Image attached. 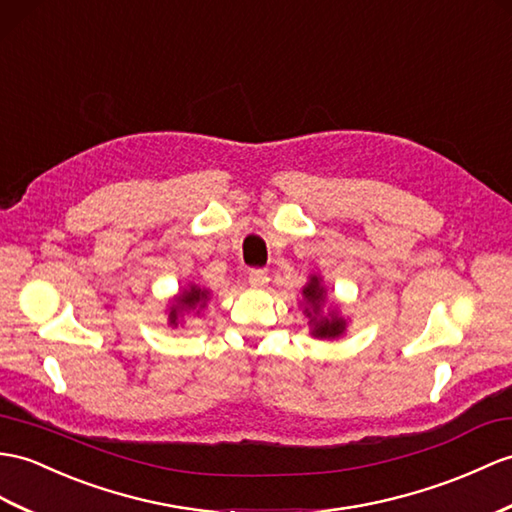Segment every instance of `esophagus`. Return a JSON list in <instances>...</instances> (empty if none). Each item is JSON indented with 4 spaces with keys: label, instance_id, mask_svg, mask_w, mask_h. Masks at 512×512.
I'll list each match as a JSON object with an SVG mask.
<instances>
[{
    "label": "esophagus",
    "instance_id": "esophagus-1",
    "mask_svg": "<svg viewBox=\"0 0 512 512\" xmlns=\"http://www.w3.org/2000/svg\"><path fill=\"white\" fill-rule=\"evenodd\" d=\"M248 283L253 285V288H266L268 283V272L266 270H251L248 272Z\"/></svg>",
    "mask_w": 512,
    "mask_h": 512
}]
</instances>
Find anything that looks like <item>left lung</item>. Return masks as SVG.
<instances>
[{"label": "left lung", "instance_id": "obj_1", "mask_svg": "<svg viewBox=\"0 0 512 512\" xmlns=\"http://www.w3.org/2000/svg\"><path fill=\"white\" fill-rule=\"evenodd\" d=\"M299 307L310 320V336L316 340H338L347 334L349 318L342 314L338 303H327V288L320 275H310L301 288Z\"/></svg>", "mask_w": 512, "mask_h": 512}]
</instances>
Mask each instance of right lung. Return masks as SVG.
<instances>
[{"label": "right lung", "mask_w": 512, "mask_h": 512, "mask_svg": "<svg viewBox=\"0 0 512 512\" xmlns=\"http://www.w3.org/2000/svg\"><path fill=\"white\" fill-rule=\"evenodd\" d=\"M211 296H213L211 290L202 288V285H198L194 281H189L185 288H181L172 296L168 310H165V314H168V325L170 327H178V325L183 327L185 318L200 316L202 312L207 310Z\"/></svg>", "instance_id": "right-lung-1"}]
</instances>
